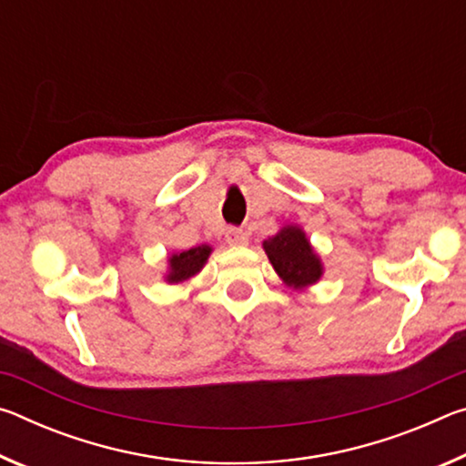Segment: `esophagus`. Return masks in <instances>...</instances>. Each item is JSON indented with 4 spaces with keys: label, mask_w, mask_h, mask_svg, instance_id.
Here are the masks:
<instances>
[{
    "label": "esophagus",
    "mask_w": 466,
    "mask_h": 466,
    "mask_svg": "<svg viewBox=\"0 0 466 466\" xmlns=\"http://www.w3.org/2000/svg\"><path fill=\"white\" fill-rule=\"evenodd\" d=\"M226 242L232 244V247H242V244L248 242V236L240 228H230V230L226 232Z\"/></svg>",
    "instance_id": "1"
}]
</instances>
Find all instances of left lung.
Returning <instances> with one entry per match:
<instances>
[{"label":"left lung","mask_w":466,"mask_h":466,"mask_svg":"<svg viewBox=\"0 0 466 466\" xmlns=\"http://www.w3.org/2000/svg\"><path fill=\"white\" fill-rule=\"evenodd\" d=\"M273 269L294 289H306L314 286L322 275V263L310 247L302 228L286 226L263 242Z\"/></svg>","instance_id":"1"}]
</instances>
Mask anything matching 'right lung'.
<instances>
[{
  "mask_svg": "<svg viewBox=\"0 0 466 466\" xmlns=\"http://www.w3.org/2000/svg\"><path fill=\"white\" fill-rule=\"evenodd\" d=\"M211 255V247L208 244H201V247H195L191 250L177 252L168 258V283H183L191 279L193 275L203 269V265L208 263V257Z\"/></svg>",
  "mask_w": 466,
  "mask_h": 466,
  "instance_id": "add662e5",
  "label": "right lung"
}]
</instances>
